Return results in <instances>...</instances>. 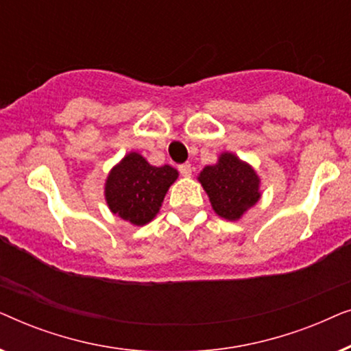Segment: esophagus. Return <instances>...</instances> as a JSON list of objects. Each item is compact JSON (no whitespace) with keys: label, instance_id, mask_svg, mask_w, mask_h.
Masks as SVG:
<instances>
[{"label":"esophagus","instance_id":"esophagus-1","mask_svg":"<svg viewBox=\"0 0 351 351\" xmlns=\"http://www.w3.org/2000/svg\"><path fill=\"white\" fill-rule=\"evenodd\" d=\"M179 172L184 177H190L191 176V165H189V162H185V165H180Z\"/></svg>","mask_w":351,"mask_h":351}]
</instances>
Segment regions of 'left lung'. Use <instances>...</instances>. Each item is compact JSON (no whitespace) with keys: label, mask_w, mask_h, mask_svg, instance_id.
Masks as SVG:
<instances>
[{"label":"left lung","mask_w":351,"mask_h":351,"mask_svg":"<svg viewBox=\"0 0 351 351\" xmlns=\"http://www.w3.org/2000/svg\"><path fill=\"white\" fill-rule=\"evenodd\" d=\"M198 180L213 209L227 220H238L261 198V179L256 171L233 153H222L217 165L201 171Z\"/></svg>","instance_id":"obj_1"}]
</instances>
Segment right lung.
Segmentation results:
<instances>
[{
    "mask_svg": "<svg viewBox=\"0 0 351 351\" xmlns=\"http://www.w3.org/2000/svg\"><path fill=\"white\" fill-rule=\"evenodd\" d=\"M179 172L174 167L152 166L145 158L132 152L110 172L105 199L113 214L132 225H145L158 214Z\"/></svg>",
    "mask_w": 351,
    "mask_h": 351,
    "instance_id": "add662e5",
    "label": "right lung"
}]
</instances>
